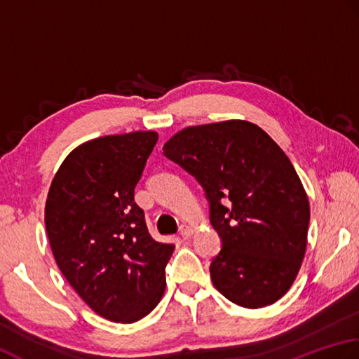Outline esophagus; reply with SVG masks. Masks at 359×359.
<instances>
[{
  "mask_svg": "<svg viewBox=\"0 0 359 359\" xmlns=\"http://www.w3.org/2000/svg\"><path fill=\"white\" fill-rule=\"evenodd\" d=\"M192 233H194V231H192V228H189V226H181V229H180V236L182 237V238H190L192 237Z\"/></svg>",
  "mask_w": 359,
  "mask_h": 359,
  "instance_id": "1",
  "label": "esophagus"
}]
</instances>
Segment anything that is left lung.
Masks as SVG:
<instances>
[{
  "label": "left lung",
  "instance_id": "8db88e82",
  "mask_svg": "<svg viewBox=\"0 0 359 359\" xmlns=\"http://www.w3.org/2000/svg\"><path fill=\"white\" fill-rule=\"evenodd\" d=\"M164 156L200 182L222 238L210 279L245 309L271 305L302 265L310 204L291 161L246 121L189 127L164 144Z\"/></svg>",
  "mask_w": 359,
  "mask_h": 359
}]
</instances>
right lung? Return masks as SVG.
<instances>
[{"mask_svg": "<svg viewBox=\"0 0 359 359\" xmlns=\"http://www.w3.org/2000/svg\"><path fill=\"white\" fill-rule=\"evenodd\" d=\"M158 141L155 131L93 139L63 161L50 184L45 224L54 259L102 318L131 324L165 290L175 245L150 236L135 187Z\"/></svg>", "mask_w": 359, "mask_h": 359, "instance_id": "add662e5", "label": "right lung"}]
</instances>
